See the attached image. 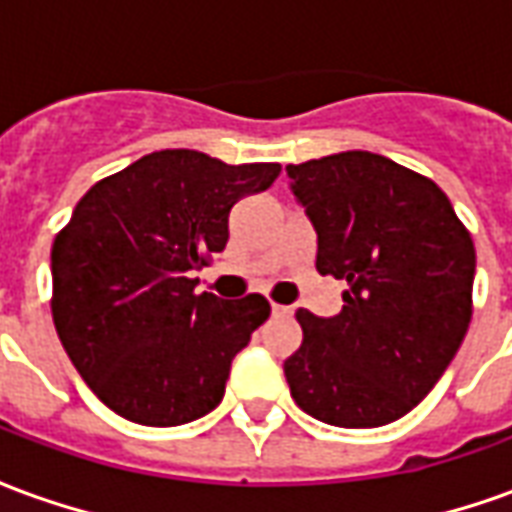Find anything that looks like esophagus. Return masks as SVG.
Listing matches in <instances>:
<instances>
[{
  "mask_svg": "<svg viewBox=\"0 0 512 512\" xmlns=\"http://www.w3.org/2000/svg\"><path fill=\"white\" fill-rule=\"evenodd\" d=\"M271 312H274V315H282V318H288V315H293V307H285V304H271Z\"/></svg>",
  "mask_w": 512,
  "mask_h": 512,
  "instance_id": "34e87169",
  "label": "esophagus"
}]
</instances>
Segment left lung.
<instances>
[{"instance_id": "1", "label": "left lung", "mask_w": 512, "mask_h": 512, "mask_svg": "<svg viewBox=\"0 0 512 512\" xmlns=\"http://www.w3.org/2000/svg\"><path fill=\"white\" fill-rule=\"evenodd\" d=\"M318 233L315 268L345 279L334 318L296 312L285 359L301 411L337 428L395 422L436 386L472 321L474 244L447 194L392 158L345 150L288 164Z\"/></svg>"}]
</instances>
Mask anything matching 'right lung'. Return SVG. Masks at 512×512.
<instances>
[{
	"mask_svg": "<svg viewBox=\"0 0 512 512\" xmlns=\"http://www.w3.org/2000/svg\"><path fill=\"white\" fill-rule=\"evenodd\" d=\"M279 164L158 150L98 180L51 246V315L65 354L120 417L186 425L222 403L235 354L271 315L260 293L224 301L191 279L222 252L233 205Z\"/></svg>",
	"mask_w": 512,
	"mask_h": 512,
	"instance_id": "right-lung-1",
	"label": "right lung"
}]
</instances>
